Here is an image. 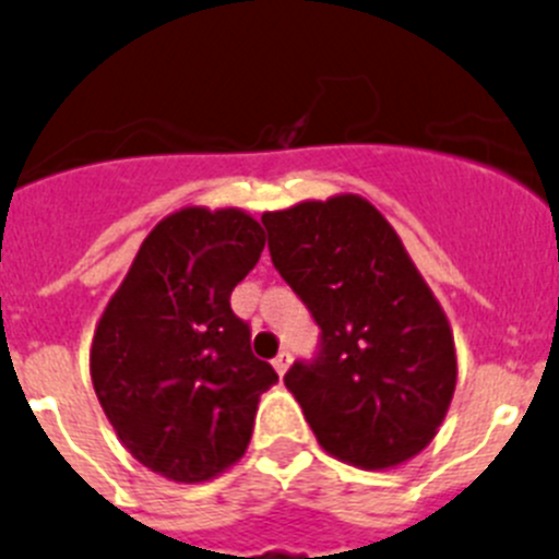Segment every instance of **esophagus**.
I'll return each instance as SVG.
<instances>
[{
  "instance_id": "34e87169",
  "label": "esophagus",
  "mask_w": 559,
  "mask_h": 559,
  "mask_svg": "<svg viewBox=\"0 0 559 559\" xmlns=\"http://www.w3.org/2000/svg\"><path fill=\"white\" fill-rule=\"evenodd\" d=\"M289 362H292V355H289V352H281V355L275 357V360H273V368H275V371L281 373V377H284L286 368H289Z\"/></svg>"
}]
</instances>
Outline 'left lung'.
I'll return each mask as SVG.
<instances>
[{
	"mask_svg": "<svg viewBox=\"0 0 559 559\" xmlns=\"http://www.w3.org/2000/svg\"><path fill=\"white\" fill-rule=\"evenodd\" d=\"M270 259L319 324V352L284 382L319 445L362 469L417 456L445 420L456 349L445 311L366 199L264 213Z\"/></svg>",
	"mask_w": 559,
	"mask_h": 559,
	"instance_id": "obj_1",
	"label": "left lung"
}]
</instances>
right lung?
Wrapping results in <instances>:
<instances>
[{
	"label": "right lung",
	"mask_w": 559,
	"mask_h": 559,
	"mask_svg": "<svg viewBox=\"0 0 559 559\" xmlns=\"http://www.w3.org/2000/svg\"><path fill=\"white\" fill-rule=\"evenodd\" d=\"M262 248V226L242 210H180L150 231L97 322L90 371L108 424L177 484L231 467L259 395L278 382L229 302Z\"/></svg>",
	"instance_id": "add662e5"
}]
</instances>
